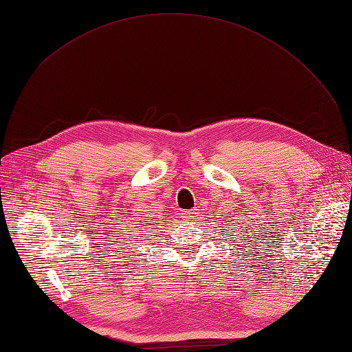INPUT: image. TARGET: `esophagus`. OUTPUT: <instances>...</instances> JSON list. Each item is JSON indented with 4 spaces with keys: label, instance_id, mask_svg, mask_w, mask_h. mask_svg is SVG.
Returning a JSON list of instances; mask_svg holds the SVG:
<instances>
[{
    "label": "esophagus",
    "instance_id": "obj_1",
    "mask_svg": "<svg viewBox=\"0 0 352 352\" xmlns=\"http://www.w3.org/2000/svg\"><path fill=\"white\" fill-rule=\"evenodd\" d=\"M185 217H186V219H189V220H192V219H195V217H197V211H195V210H190V211H186V212H185Z\"/></svg>",
    "mask_w": 352,
    "mask_h": 352
}]
</instances>
